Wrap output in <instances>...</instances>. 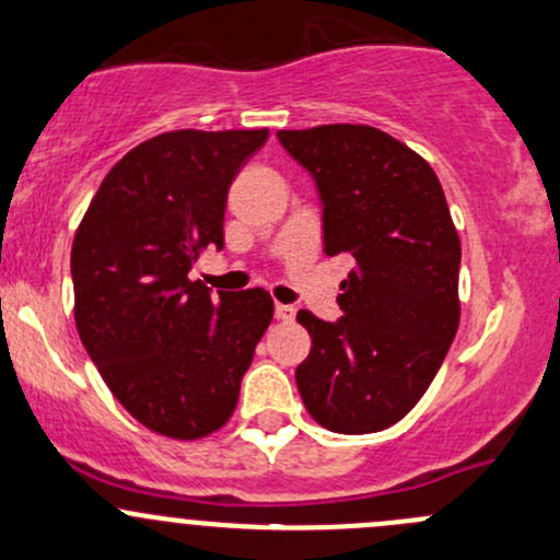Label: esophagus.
Masks as SVG:
<instances>
[{
	"mask_svg": "<svg viewBox=\"0 0 560 560\" xmlns=\"http://www.w3.org/2000/svg\"><path fill=\"white\" fill-rule=\"evenodd\" d=\"M298 311L292 308V305H284V303H276V319L279 322H292L295 319Z\"/></svg>",
	"mask_w": 560,
	"mask_h": 560,
	"instance_id": "obj_1",
	"label": "esophagus"
}]
</instances>
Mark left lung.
<instances>
[{
	"label": "left lung",
	"mask_w": 560,
	"mask_h": 560,
	"mask_svg": "<svg viewBox=\"0 0 560 560\" xmlns=\"http://www.w3.org/2000/svg\"><path fill=\"white\" fill-rule=\"evenodd\" d=\"M279 141L319 187L325 255L351 257L343 316L298 314L311 335L300 397L329 432H381L413 410L458 329L462 241L443 185L419 152L373 126L332 122Z\"/></svg>",
	"instance_id": "left-lung-1"
}]
</instances>
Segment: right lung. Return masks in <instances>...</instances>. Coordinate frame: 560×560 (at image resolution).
I'll return each mask as SVG.
<instances>
[{"mask_svg": "<svg viewBox=\"0 0 560 560\" xmlns=\"http://www.w3.org/2000/svg\"><path fill=\"white\" fill-rule=\"evenodd\" d=\"M257 131H168L112 166L72 244L74 325L117 402L150 432L201 440L225 427L241 378L273 319L260 287L190 281L222 249L228 190L260 150Z\"/></svg>", "mask_w": 560, "mask_h": 560, "instance_id": "right-lung-1", "label": "right lung"}]
</instances>
